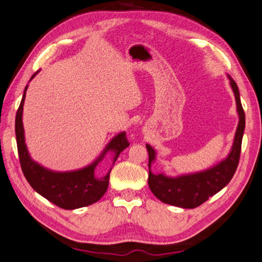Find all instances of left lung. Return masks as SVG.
<instances>
[{
	"label": "left lung",
	"instance_id": "left-lung-1",
	"mask_svg": "<svg viewBox=\"0 0 262 262\" xmlns=\"http://www.w3.org/2000/svg\"><path fill=\"white\" fill-rule=\"evenodd\" d=\"M230 86L233 89L236 100V111L238 114V125L235 132L234 142L228 156L220 161L218 164L210 169H206L195 173L181 174L178 177H169L164 173L154 174L150 171L151 163L156 159V151L150 145H146L148 155H149V176H148V186L157 199L163 203L179 206L182 209H194L203 204L209 197L228 185L237 169L242 139L245 129V114L242 107L239 91L237 84L228 75Z\"/></svg>",
	"mask_w": 262,
	"mask_h": 262
}]
</instances>
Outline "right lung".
I'll return each mask as SVG.
<instances>
[{"mask_svg":"<svg viewBox=\"0 0 262 262\" xmlns=\"http://www.w3.org/2000/svg\"><path fill=\"white\" fill-rule=\"evenodd\" d=\"M37 72L31 77V80H33ZM27 88L28 85L25 88L23 99L16 115V138L19 161H20L23 173L28 184L44 199L50 201L51 203L61 209L74 210L96 203L101 199L108 188L110 173L112 171V169H110L106 176L96 177V167L99 164V162L103 160L108 151L114 156L113 159V165H114L121 151L130 145L126 140L125 132H120L113 138L99 157L90 165L67 172L49 170L32 160L27 146L25 144L23 110Z\"/></svg>","mask_w":262,"mask_h":262,"instance_id":"right-lung-1","label":"right lung"}]
</instances>
